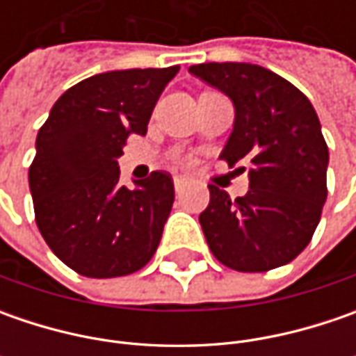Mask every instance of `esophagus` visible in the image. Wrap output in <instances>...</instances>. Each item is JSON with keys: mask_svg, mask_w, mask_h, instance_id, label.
<instances>
[{"mask_svg": "<svg viewBox=\"0 0 356 356\" xmlns=\"http://www.w3.org/2000/svg\"><path fill=\"white\" fill-rule=\"evenodd\" d=\"M184 188H186V180H184V178L176 176V178H174V190H176V194L180 196V194L184 192Z\"/></svg>", "mask_w": 356, "mask_h": 356, "instance_id": "esophagus-1", "label": "esophagus"}]
</instances>
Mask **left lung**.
<instances>
[{"mask_svg": "<svg viewBox=\"0 0 356 356\" xmlns=\"http://www.w3.org/2000/svg\"><path fill=\"white\" fill-rule=\"evenodd\" d=\"M226 92L236 106L222 152L245 164L250 190L232 200L210 184L200 226L213 257L229 269L261 273L293 261L307 248L327 200L329 148L321 122L301 90L250 63H202L188 69Z\"/></svg>", "mask_w": 356, "mask_h": 356, "instance_id": "1", "label": "left lung"}]
</instances>
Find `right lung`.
Masks as SVG:
<instances>
[{
    "label": "right lung",
    "mask_w": 356,
    "mask_h": 356,
    "mask_svg": "<svg viewBox=\"0 0 356 356\" xmlns=\"http://www.w3.org/2000/svg\"><path fill=\"white\" fill-rule=\"evenodd\" d=\"M180 71L129 69L65 90L37 134L29 166L35 222L51 252L79 275L108 280L143 269L174 204L168 172L118 184L117 158L130 134H146L160 92Z\"/></svg>",
    "instance_id": "right-lung-1"
}]
</instances>
